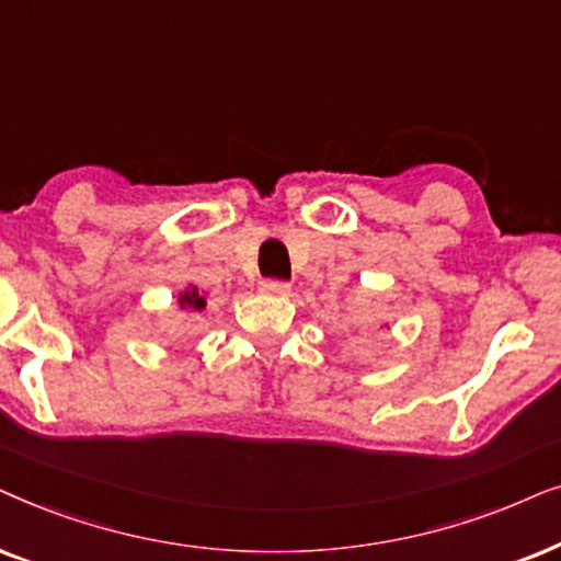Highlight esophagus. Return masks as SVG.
I'll list each match as a JSON object with an SVG mask.
<instances>
[{
  "label": "esophagus",
  "instance_id": "1",
  "mask_svg": "<svg viewBox=\"0 0 561 561\" xmlns=\"http://www.w3.org/2000/svg\"><path fill=\"white\" fill-rule=\"evenodd\" d=\"M259 287L268 295H287L289 293V285H287V282H282V279H261Z\"/></svg>",
  "mask_w": 561,
  "mask_h": 561
}]
</instances>
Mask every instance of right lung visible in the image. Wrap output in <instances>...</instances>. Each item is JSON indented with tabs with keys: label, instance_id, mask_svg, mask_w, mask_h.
<instances>
[{
	"label": "right lung",
	"instance_id": "obj_1",
	"mask_svg": "<svg viewBox=\"0 0 561 561\" xmlns=\"http://www.w3.org/2000/svg\"><path fill=\"white\" fill-rule=\"evenodd\" d=\"M182 308L203 310V308H205V297H199L197 289H192V293H184V295H182Z\"/></svg>",
	"mask_w": 561,
	"mask_h": 561
}]
</instances>
